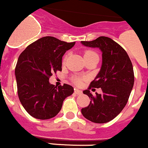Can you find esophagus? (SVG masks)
Returning <instances> with one entry per match:
<instances>
[{
	"label": "esophagus",
	"instance_id": "obj_1",
	"mask_svg": "<svg viewBox=\"0 0 148 148\" xmlns=\"http://www.w3.org/2000/svg\"><path fill=\"white\" fill-rule=\"evenodd\" d=\"M74 92H75V94H77V95H81L82 94L81 90L77 89V88H74Z\"/></svg>",
	"mask_w": 148,
	"mask_h": 148
}]
</instances>
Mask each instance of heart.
Here are the masks:
<instances>
[{"instance_id":"heart-1","label":"heart","mask_w":148,"mask_h":148,"mask_svg":"<svg viewBox=\"0 0 148 148\" xmlns=\"http://www.w3.org/2000/svg\"><path fill=\"white\" fill-rule=\"evenodd\" d=\"M98 56L97 55V53L96 52H95V51H90V50H88V51H86L84 52V59L85 58H87V57H89V56ZM74 82L75 83H77V84H80L82 82V78L80 77H74Z\"/></svg>"}]
</instances>
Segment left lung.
Listing matches in <instances>:
<instances>
[{"instance_id": "1", "label": "left lung", "mask_w": 148, "mask_h": 148, "mask_svg": "<svg viewBox=\"0 0 148 148\" xmlns=\"http://www.w3.org/2000/svg\"><path fill=\"white\" fill-rule=\"evenodd\" d=\"M81 43L102 51L101 70L88 89L83 91L91 101L81 112L92 122L103 124L115 119L127 103L134 84L133 65L125 50L109 37L100 36ZM92 88H101L102 93L93 96L89 91Z\"/></svg>"}]
</instances>
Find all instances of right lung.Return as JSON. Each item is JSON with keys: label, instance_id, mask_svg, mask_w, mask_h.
I'll return each mask as SVG.
<instances>
[{"label": "right lung", "instance_id": "1", "mask_svg": "<svg viewBox=\"0 0 148 148\" xmlns=\"http://www.w3.org/2000/svg\"><path fill=\"white\" fill-rule=\"evenodd\" d=\"M74 45L52 36L42 37L19 56L15 69L18 95L33 118L46 120L56 116L64 100L74 92L70 85L57 88L49 83V78L57 71H61L62 56Z\"/></svg>", "mask_w": 148, "mask_h": 148}]
</instances>
